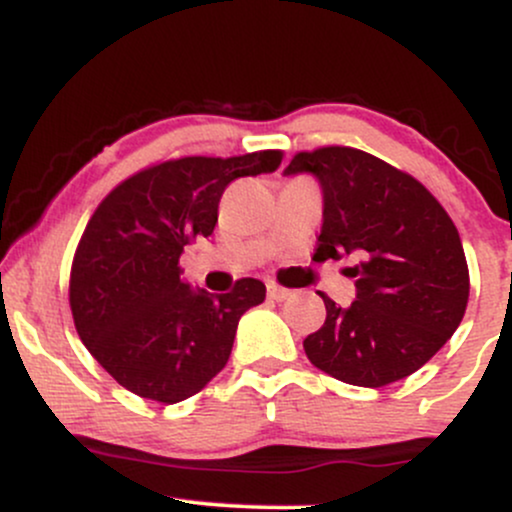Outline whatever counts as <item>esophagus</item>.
<instances>
[{
    "label": "esophagus",
    "mask_w": 512,
    "mask_h": 512,
    "mask_svg": "<svg viewBox=\"0 0 512 512\" xmlns=\"http://www.w3.org/2000/svg\"><path fill=\"white\" fill-rule=\"evenodd\" d=\"M267 296L272 298V301L281 303V301H286V298L291 296V291H289V289H281L279 284H274V281H269V284H267Z\"/></svg>",
    "instance_id": "34e87169"
}]
</instances>
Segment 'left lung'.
<instances>
[{
    "instance_id": "8db88e82",
    "label": "left lung",
    "mask_w": 512,
    "mask_h": 512,
    "mask_svg": "<svg viewBox=\"0 0 512 512\" xmlns=\"http://www.w3.org/2000/svg\"><path fill=\"white\" fill-rule=\"evenodd\" d=\"M301 173L322 190L315 257H358L349 269L356 279L349 308L317 291L327 317L305 337V356L342 383H397L431 361L460 327L469 298L460 233L419 180L366 151H301L284 175Z\"/></svg>"
}]
</instances>
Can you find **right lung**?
<instances>
[{
	"label": "right lung",
	"instance_id": "add662e5",
	"mask_svg": "<svg viewBox=\"0 0 512 512\" xmlns=\"http://www.w3.org/2000/svg\"><path fill=\"white\" fill-rule=\"evenodd\" d=\"M281 151L187 156L132 175L98 204L76 248L69 305L81 342L125 390L175 404L197 395L231 356L260 279L231 293L182 281L185 245L209 238L231 180L272 173Z\"/></svg>",
	"mask_w": 512,
	"mask_h": 512
}]
</instances>
